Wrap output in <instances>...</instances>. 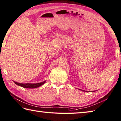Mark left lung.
Here are the masks:
<instances>
[{
  "mask_svg": "<svg viewBox=\"0 0 121 121\" xmlns=\"http://www.w3.org/2000/svg\"><path fill=\"white\" fill-rule=\"evenodd\" d=\"M80 90L82 91H86V92H88V91H85V90H81V89H80ZM94 91H91V92H94Z\"/></svg>",
  "mask_w": 121,
  "mask_h": 121,
  "instance_id": "left-lung-1",
  "label": "left lung"
}]
</instances>
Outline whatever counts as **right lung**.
<instances>
[{
	"label": "right lung",
	"mask_w": 121,
	"mask_h": 121,
	"mask_svg": "<svg viewBox=\"0 0 121 121\" xmlns=\"http://www.w3.org/2000/svg\"><path fill=\"white\" fill-rule=\"evenodd\" d=\"M46 81H44L42 82H40V83H18V82H14L17 85L19 86H22L24 88H30V89H33V88H36L39 87V86H42V84H43Z\"/></svg>",
	"instance_id": "1"
}]
</instances>
